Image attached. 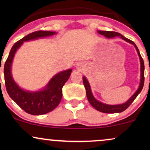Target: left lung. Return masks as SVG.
<instances>
[{
    "instance_id": "8db88e82",
    "label": "left lung",
    "mask_w": 150,
    "mask_h": 150,
    "mask_svg": "<svg viewBox=\"0 0 150 150\" xmlns=\"http://www.w3.org/2000/svg\"><path fill=\"white\" fill-rule=\"evenodd\" d=\"M98 33L100 35H102L105 36L106 38H113L115 37H120L125 41H126L127 42H129L130 44L134 45L135 48L137 51V53H138V55L139 57V59H140V62H141V83L140 85H139V89H137V91L135 92V93L133 94L130 99H129L128 101L125 102L124 104H117V105H109V104H106L102 103V102H100L98 101L95 98L93 97V94H92L91 87H90L89 83L87 79L85 76L83 77V84L85 85V89H86V93H87V99L89 100V103L91 104V106H93L94 108H96V110H99L100 112H104V113H117V112H123L125 110L126 108H128V106L130 105L132 103V102L134 101L135 98L137 97V96L139 95V93L141 91L143 85H144V69H145V66H144V62H143V59L141 57L140 52H139V50L136 44H134L132 41L128 40V38H125L122 35V34L119 33L114 32V31H102V30H98Z\"/></svg>"
}]
</instances>
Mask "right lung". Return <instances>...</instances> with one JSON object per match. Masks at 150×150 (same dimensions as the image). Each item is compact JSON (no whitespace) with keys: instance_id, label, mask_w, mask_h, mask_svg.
Here are the masks:
<instances>
[{"instance_id":"add662e5","label":"right lung","mask_w":150,"mask_h":150,"mask_svg":"<svg viewBox=\"0 0 150 150\" xmlns=\"http://www.w3.org/2000/svg\"><path fill=\"white\" fill-rule=\"evenodd\" d=\"M54 34H56V32L38 30L27 35L12 46L4 66L5 87L10 98L22 110L33 115L48 113L57 108L62 98V88L69 78L72 69H69L57 74L43 90L28 91L21 89L13 81L11 72V63L16 52L24 42L51 36Z\"/></svg>"}]
</instances>
